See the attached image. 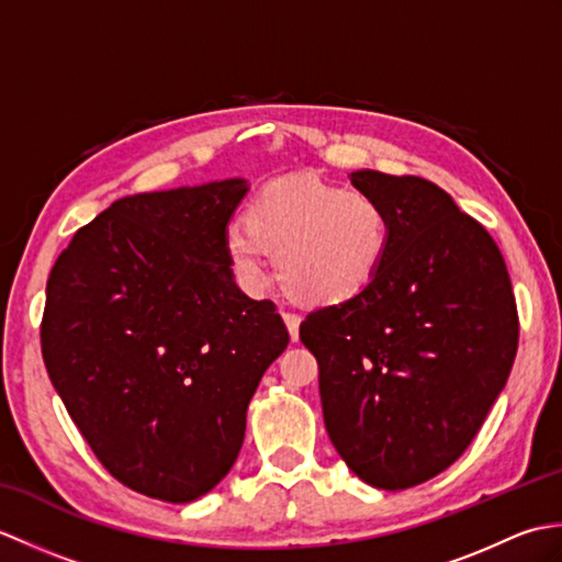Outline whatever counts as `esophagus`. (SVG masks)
Returning <instances> with one entry per match:
<instances>
[{
  "instance_id": "1",
  "label": "esophagus",
  "mask_w": 562,
  "mask_h": 562,
  "mask_svg": "<svg viewBox=\"0 0 562 562\" xmlns=\"http://www.w3.org/2000/svg\"><path fill=\"white\" fill-rule=\"evenodd\" d=\"M282 318H284V326H288V330H290V338L296 342L300 340V324H302V318L296 316V314H282Z\"/></svg>"
}]
</instances>
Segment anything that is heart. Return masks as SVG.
Listing matches in <instances>:
<instances>
[{
	"mask_svg": "<svg viewBox=\"0 0 562 562\" xmlns=\"http://www.w3.org/2000/svg\"><path fill=\"white\" fill-rule=\"evenodd\" d=\"M391 224L381 202L321 178H284L246 207V224L224 232V256L248 290L268 278L274 250L280 288L304 306H338L376 280L389 256Z\"/></svg>",
	"mask_w": 562,
	"mask_h": 562,
	"instance_id": "heart-1",
	"label": "heart"
}]
</instances>
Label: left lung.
Listing matches in <instances>:
<instances>
[{
	"label": "left lung",
	"instance_id": "1",
	"mask_svg": "<svg viewBox=\"0 0 562 562\" xmlns=\"http://www.w3.org/2000/svg\"><path fill=\"white\" fill-rule=\"evenodd\" d=\"M389 214L384 268L355 300L312 312L300 338L318 362L333 447L381 491L457 461L503 393L519 342L505 258L439 186L350 173Z\"/></svg>",
	"mask_w": 562,
	"mask_h": 562
}]
</instances>
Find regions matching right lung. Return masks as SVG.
Masks as SVG:
<instances>
[{"label":"right lung","mask_w":562,"mask_h":562,"mask_svg":"<svg viewBox=\"0 0 562 562\" xmlns=\"http://www.w3.org/2000/svg\"><path fill=\"white\" fill-rule=\"evenodd\" d=\"M246 193L226 178L115 200L47 278V376L105 471L164 503H193L229 473L248 403L290 342L224 256Z\"/></svg>","instance_id":"right-lung-1"}]
</instances>
